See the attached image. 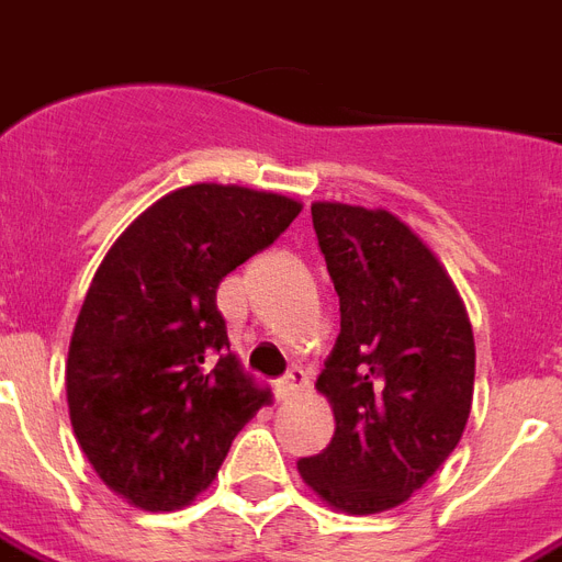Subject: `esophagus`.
Returning a JSON list of instances; mask_svg holds the SVG:
<instances>
[{"instance_id": "esophagus-1", "label": "esophagus", "mask_w": 562, "mask_h": 562, "mask_svg": "<svg viewBox=\"0 0 562 562\" xmlns=\"http://www.w3.org/2000/svg\"><path fill=\"white\" fill-rule=\"evenodd\" d=\"M305 386H308V375H305L300 367H294L285 372V378H280V381H277V395H280L282 401H289V398H294L296 392H303Z\"/></svg>"}]
</instances>
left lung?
<instances>
[{
    "instance_id": "obj_1",
    "label": "left lung",
    "mask_w": 562,
    "mask_h": 562,
    "mask_svg": "<svg viewBox=\"0 0 562 562\" xmlns=\"http://www.w3.org/2000/svg\"><path fill=\"white\" fill-rule=\"evenodd\" d=\"M312 222L340 296V335L317 378L335 436L296 471L331 508L378 514L407 503L462 439L473 328L439 259L390 210L314 202Z\"/></svg>"
}]
</instances>
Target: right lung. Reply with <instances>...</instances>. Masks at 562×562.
Masks as SVG:
<instances>
[{"instance_id":"1","label":"right lung","mask_w":562,"mask_h":562,"mask_svg":"<svg viewBox=\"0 0 562 562\" xmlns=\"http://www.w3.org/2000/svg\"><path fill=\"white\" fill-rule=\"evenodd\" d=\"M300 210L239 184L181 187L100 262L68 346V415L94 473L135 508L193 503L271 401L231 352L216 289Z\"/></svg>"}]
</instances>
